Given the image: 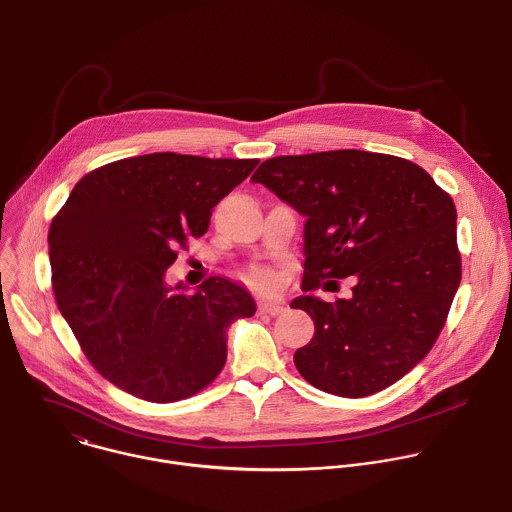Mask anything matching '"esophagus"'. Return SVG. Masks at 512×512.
<instances>
[{
	"instance_id": "1",
	"label": "esophagus",
	"mask_w": 512,
	"mask_h": 512,
	"mask_svg": "<svg viewBox=\"0 0 512 512\" xmlns=\"http://www.w3.org/2000/svg\"><path fill=\"white\" fill-rule=\"evenodd\" d=\"M285 303H279V301H261L259 303V313H265V315H271V317H277L285 311Z\"/></svg>"
}]
</instances>
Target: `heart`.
<instances>
[{"label":"heart","instance_id":"heart-1","mask_svg":"<svg viewBox=\"0 0 512 512\" xmlns=\"http://www.w3.org/2000/svg\"><path fill=\"white\" fill-rule=\"evenodd\" d=\"M249 279L255 283V285H259V287H267V285H271L273 283V275H271V271L269 269H265V267H251L249 269Z\"/></svg>","mask_w":512,"mask_h":512}]
</instances>
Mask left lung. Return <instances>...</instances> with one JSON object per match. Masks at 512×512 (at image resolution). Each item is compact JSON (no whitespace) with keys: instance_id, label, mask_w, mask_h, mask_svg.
I'll use <instances>...</instances> for the list:
<instances>
[{"instance_id":"obj_1","label":"left lung","mask_w":512,"mask_h":512,"mask_svg":"<svg viewBox=\"0 0 512 512\" xmlns=\"http://www.w3.org/2000/svg\"><path fill=\"white\" fill-rule=\"evenodd\" d=\"M251 181L307 217L303 291L355 279L349 299L291 303L315 323L295 353L301 377L349 399L405 377L439 339L461 283L453 197L417 163L359 149L279 155Z\"/></svg>"}]
</instances>
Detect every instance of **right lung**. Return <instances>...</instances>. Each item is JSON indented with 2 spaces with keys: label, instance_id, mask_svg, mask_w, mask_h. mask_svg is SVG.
<instances>
[{
  "label": "right lung",
  "instance_id": "obj_1",
  "mask_svg": "<svg viewBox=\"0 0 512 512\" xmlns=\"http://www.w3.org/2000/svg\"><path fill=\"white\" fill-rule=\"evenodd\" d=\"M257 163L171 151L119 159L83 175L53 217L55 303L87 361L121 391L173 403L221 373L227 327L253 317L255 301L221 277L187 295L165 285V271Z\"/></svg>",
  "mask_w": 512,
  "mask_h": 512
}]
</instances>
